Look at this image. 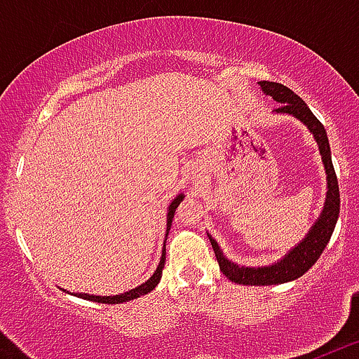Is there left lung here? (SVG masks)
<instances>
[{"label":"left lung","instance_id":"8db88e82","mask_svg":"<svg viewBox=\"0 0 359 359\" xmlns=\"http://www.w3.org/2000/svg\"><path fill=\"white\" fill-rule=\"evenodd\" d=\"M266 95L273 97L277 102L282 106L277 107V113H290L302 120L309 131L315 135L318 142L320 154H322L323 165H325V172H327V199H325V207H323L322 215L311 228L306 239L298 244L293 252L287 253L280 262H275L273 266H264V268H241L233 262L226 261L219 250L217 243L210 237L212 248H214L215 259L219 262V268L223 271L228 280L243 284V286H273V284H284V282L294 280V278L302 277L311 266L318 261V257L327 246L329 239L332 236V230L338 221L340 214V189H338V177H336L334 167L331 160V149H329L327 133L323 129L322 122L313 115V111L307 107L302 98L298 97L294 91L286 88L284 84L271 81L259 82Z\"/></svg>","mask_w":359,"mask_h":359}]
</instances>
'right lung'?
<instances>
[{"instance_id":"obj_1","label":"right lung","mask_w":359,"mask_h":359,"mask_svg":"<svg viewBox=\"0 0 359 359\" xmlns=\"http://www.w3.org/2000/svg\"><path fill=\"white\" fill-rule=\"evenodd\" d=\"M183 201V196L180 194L176 199H174L172 203H170L169 207V212H167V233H169L170 230V223H172V217H174V212H176L177 205ZM163 266H165V253L161 255V261L160 264H158V269L154 271V275H152L151 278H149L147 282H144L142 286L135 287V290L128 291V293H122V294H116V297H93V294H82L79 293L77 297L84 298V300H93V302H98V304H122V302H128V300H133V298H138L142 297V294H147L151 293L154 287L158 286V282H160L161 278V271H163Z\"/></svg>"}]
</instances>
